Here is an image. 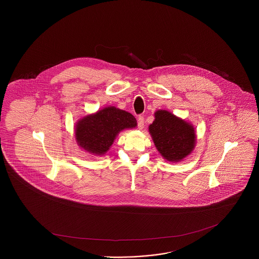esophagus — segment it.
<instances>
[{"label": "esophagus", "mask_w": 259, "mask_h": 259, "mask_svg": "<svg viewBox=\"0 0 259 259\" xmlns=\"http://www.w3.org/2000/svg\"><path fill=\"white\" fill-rule=\"evenodd\" d=\"M143 126H144V118L141 116L138 118V127H139V129H142Z\"/></svg>", "instance_id": "1"}]
</instances>
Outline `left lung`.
Returning a JSON list of instances; mask_svg holds the SVG:
<instances>
[{"instance_id": "left-lung-1", "label": "left lung", "mask_w": 259, "mask_h": 259, "mask_svg": "<svg viewBox=\"0 0 259 259\" xmlns=\"http://www.w3.org/2000/svg\"><path fill=\"white\" fill-rule=\"evenodd\" d=\"M149 132L157 151L168 161H181L195 148L194 126L166 110H157L155 113Z\"/></svg>"}]
</instances>
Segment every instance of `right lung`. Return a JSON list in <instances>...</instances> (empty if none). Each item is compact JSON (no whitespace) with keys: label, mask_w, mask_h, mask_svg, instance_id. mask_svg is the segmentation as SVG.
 I'll use <instances>...</instances> for the list:
<instances>
[{"label":"right lung","mask_w":259,"mask_h":259,"mask_svg":"<svg viewBox=\"0 0 259 259\" xmlns=\"http://www.w3.org/2000/svg\"><path fill=\"white\" fill-rule=\"evenodd\" d=\"M136 126L137 119L132 114L109 106L80 118L76 124L75 138L82 149L103 156L120 131Z\"/></svg>","instance_id":"right-lung-1"}]
</instances>
